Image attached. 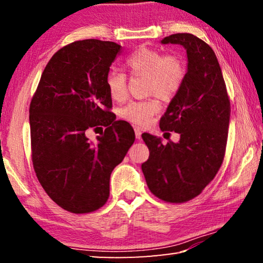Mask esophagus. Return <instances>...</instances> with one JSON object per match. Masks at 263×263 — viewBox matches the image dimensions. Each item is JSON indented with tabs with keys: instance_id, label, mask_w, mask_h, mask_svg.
I'll list each match as a JSON object with an SVG mask.
<instances>
[{
	"instance_id": "esophagus-1",
	"label": "esophagus",
	"mask_w": 263,
	"mask_h": 263,
	"mask_svg": "<svg viewBox=\"0 0 263 263\" xmlns=\"http://www.w3.org/2000/svg\"><path fill=\"white\" fill-rule=\"evenodd\" d=\"M135 133H136V138H137V139H140L142 130H141V128H140L139 126H136V127H135Z\"/></svg>"
}]
</instances>
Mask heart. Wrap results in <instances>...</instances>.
I'll use <instances>...</instances> for the list:
<instances>
[{
	"instance_id": "1",
	"label": "heart",
	"mask_w": 263,
	"mask_h": 263,
	"mask_svg": "<svg viewBox=\"0 0 263 263\" xmlns=\"http://www.w3.org/2000/svg\"><path fill=\"white\" fill-rule=\"evenodd\" d=\"M125 65L132 75L147 78L148 91L157 94L162 100L175 96L185 79L184 61L179 55H164L162 52L153 48H138L127 57ZM105 87L114 101L121 102L126 97V78L117 69H111L106 74ZM159 109L157 99L131 101L121 109L119 116L137 125H145Z\"/></svg>"
}]
</instances>
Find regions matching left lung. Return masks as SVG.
I'll list each match as a JSON object with an SVG mask.
<instances>
[{
	"mask_svg": "<svg viewBox=\"0 0 263 263\" xmlns=\"http://www.w3.org/2000/svg\"><path fill=\"white\" fill-rule=\"evenodd\" d=\"M161 44L185 48L188 68L180 90L160 119L162 131L180 135L177 142L144 133L149 158L141 164L149 190L169 203L190 201L210 183L224 159L230 100L212 48L191 33L164 37Z\"/></svg>",
	"mask_w": 263,
	"mask_h": 263,
	"instance_id": "left-lung-1",
	"label": "left lung"
}]
</instances>
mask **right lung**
<instances>
[{"label": "right lung", "mask_w": 263, "mask_h": 263, "mask_svg": "<svg viewBox=\"0 0 263 263\" xmlns=\"http://www.w3.org/2000/svg\"><path fill=\"white\" fill-rule=\"evenodd\" d=\"M122 46L84 39L48 61L30 104L33 168L46 194L73 213H88L109 198L110 175L135 141L125 121L109 122L112 100L105 87ZM105 126L96 143L86 132Z\"/></svg>", "instance_id": "add662e5"}]
</instances>
